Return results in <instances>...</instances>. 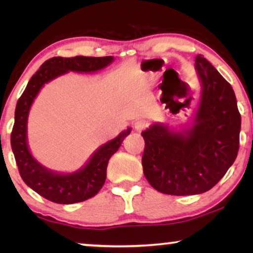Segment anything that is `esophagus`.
I'll use <instances>...</instances> for the list:
<instances>
[{"mask_svg": "<svg viewBox=\"0 0 253 253\" xmlns=\"http://www.w3.org/2000/svg\"><path fill=\"white\" fill-rule=\"evenodd\" d=\"M146 126H147V123L145 122L144 120H137L136 122L133 123V127H134V130L138 131V132H140V131H143Z\"/></svg>", "mask_w": 253, "mask_h": 253, "instance_id": "34e87169", "label": "esophagus"}]
</instances>
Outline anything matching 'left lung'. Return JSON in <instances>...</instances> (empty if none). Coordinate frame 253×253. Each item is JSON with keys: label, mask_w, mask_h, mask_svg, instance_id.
Returning <instances> with one entry per match:
<instances>
[{"label": "left lung", "mask_w": 253, "mask_h": 253, "mask_svg": "<svg viewBox=\"0 0 253 253\" xmlns=\"http://www.w3.org/2000/svg\"><path fill=\"white\" fill-rule=\"evenodd\" d=\"M195 69L202 89L191 122L181 130L153 123L141 132L144 175L166 195L209 191L234 164L240 147L241 115L233 87L202 54Z\"/></svg>", "instance_id": "1"}]
</instances>
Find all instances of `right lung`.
Listing matches in <instances>:
<instances>
[{
  "label": "right lung",
  "mask_w": 253,
  "mask_h": 253,
  "mask_svg": "<svg viewBox=\"0 0 253 253\" xmlns=\"http://www.w3.org/2000/svg\"><path fill=\"white\" fill-rule=\"evenodd\" d=\"M113 56L106 57H53L41 65L27 83L15 110V124L11 132V148L19 174L27 186L43 198L56 204H75L94 197L105 184L107 166L116 153L131 127L123 130L114 139L96 148L82 168L72 172L55 171L41 165L31 153L27 143V120L34 100L44 84L69 71L94 74L113 63Z\"/></svg>",
  "instance_id": "right-lung-1"
}]
</instances>
